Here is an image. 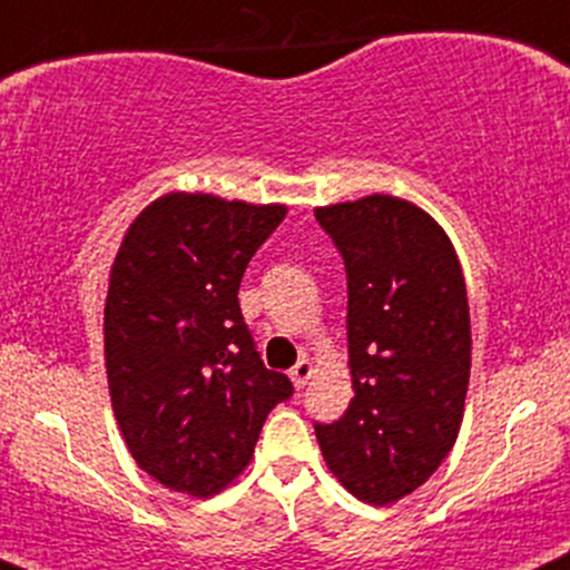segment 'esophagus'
<instances>
[{
    "mask_svg": "<svg viewBox=\"0 0 570 570\" xmlns=\"http://www.w3.org/2000/svg\"><path fill=\"white\" fill-rule=\"evenodd\" d=\"M311 373H314V362H311V360H299L297 365L292 367V371H289V379H292V384H295L297 390H299V386H305V384H308Z\"/></svg>",
    "mask_w": 570,
    "mask_h": 570,
    "instance_id": "34e87169",
    "label": "esophagus"
}]
</instances>
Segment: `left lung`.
Wrapping results in <instances>:
<instances>
[{"label":"left lung","mask_w":570,"mask_h":570,"mask_svg":"<svg viewBox=\"0 0 570 570\" xmlns=\"http://www.w3.org/2000/svg\"><path fill=\"white\" fill-rule=\"evenodd\" d=\"M348 281L354 397L314 424L324 462L373 505L411 495L458 441L471 379V314L452 240L409 199L371 194L316 208Z\"/></svg>","instance_id":"left-lung-1"}]
</instances>
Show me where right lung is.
<instances>
[{"mask_svg": "<svg viewBox=\"0 0 570 570\" xmlns=\"http://www.w3.org/2000/svg\"><path fill=\"white\" fill-rule=\"evenodd\" d=\"M286 205L170 191L129 224L105 299L112 414L137 465L191 498L224 490L295 386L267 371L237 289Z\"/></svg>", "mask_w": 570, "mask_h": 570, "instance_id": "1", "label": "right lung"}]
</instances>
